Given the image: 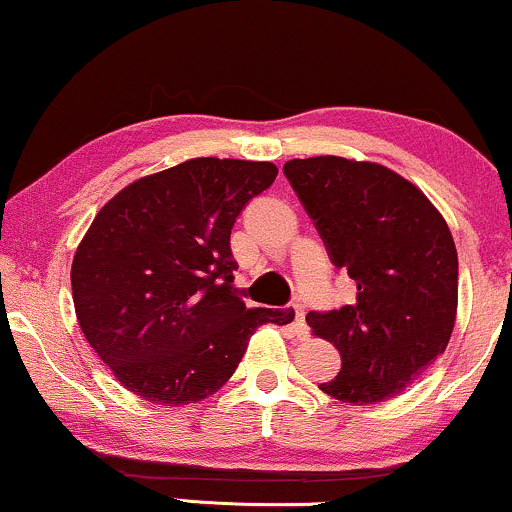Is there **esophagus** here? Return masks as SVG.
Listing matches in <instances>:
<instances>
[{"mask_svg":"<svg viewBox=\"0 0 512 512\" xmlns=\"http://www.w3.org/2000/svg\"><path fill=\"white\" fill-rule=\"evenodd\" d=\"M291 310H293V328H296V335L298 338H307V333L310 331H307V324H305V307L293 303Z\"/></svg>","mask_w":512,"mask_h":512,"instance_id":"34e87169","label":"esophagus"}]
</instances>
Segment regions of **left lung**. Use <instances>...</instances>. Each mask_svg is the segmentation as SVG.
I'll return each mask as SVG.
<instances>
[{"instance_id":"left-lung-1","label":"left lung","mask_w":512,"mask_h":512,"mask_svg":"<svg viewBox=\"0 0 512 512\" xmlns=\"http://www.w3.org/2000/svg\"><path fill=\"white\" fill-rule=\"evenodd\" d=\"M284 174L331 263L356 282L352 305L307 314L342 361L319 389L359 405L401 394L450 342L459 279L450 228L419 188L377 163L296 158Z\"/></svg>"}]
</instances>
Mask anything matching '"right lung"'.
<instances>
[{"label": "right lung", "instance_id": "add662e5", "mask_svg": "<svg viewBox=\"0 0 512 512\" xmlns=\"http://www.w3.org/2000/svg\"><path fill=\"white\" fill-rule=\"evenodd\" d=\"M277 167L195 158L123 188L76 249L72 296L90 347L132 394L186 405L235 373L251 333L293 310H249L230 230Z\"/></svg>", "mask_w": 512, "mask_h": 512}]
</instances>
